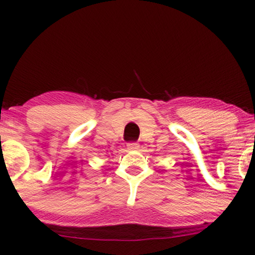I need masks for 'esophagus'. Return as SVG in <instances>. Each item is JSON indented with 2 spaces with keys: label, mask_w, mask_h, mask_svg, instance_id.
Listing matches in <instances>:
<instances>
[{
  "label": "esophagus",
  "mask_w": 255,
  "mask_h": 255,
  "mask_svg": "<svg viewBox=\"0 0 255 255\" xmlns=\"http://www.w3.org/2000/svg\"><path fill=\"white\" fill-rule=\"evenodd\" d=\"M128 149H130V151H132V149H138L139 148V144L138 142L135 141H131V142H128Z\"/></svg>",
  "instance_id": "34e87169"
}]
</instances>
